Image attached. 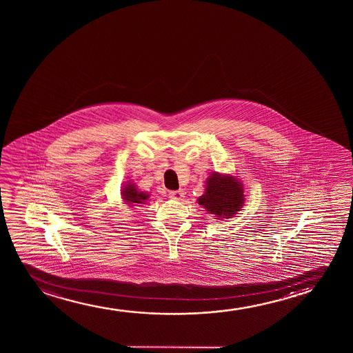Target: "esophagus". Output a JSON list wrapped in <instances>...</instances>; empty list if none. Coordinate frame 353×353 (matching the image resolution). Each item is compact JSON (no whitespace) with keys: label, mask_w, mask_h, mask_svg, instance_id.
<instances>
[{"label":"esophagus","mask_w":353,"mask_h":353,"mask_svg":"<svg viewBox=\"0 0 353 353\" xmlns=\"http://www.w3.org/2000/svg\"><path fill=\"white\" fill-rule=\"evenodd\" d=\"M170 198L176 199V200H182L184 198L183 190H174V192H170Z\"/></svg>","instance_id":"obj_1"}]
</instances>
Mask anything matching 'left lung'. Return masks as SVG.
Segmentation results:
<instances>
[{
  "mask_svg": "<svg viewBox=\"0 0 353 353\" xmlns=\"http://www.w3.org/2000/svg\"><path fill=\"white\" fill-rule=\"evenodd\" d=\"M243 200V189L236 179L232 176L214 174L210 176L206 190L199 198V203L217 217L229 218L240 210Z\"/></svg>",
  "mask_w": 353,
  "mask_h": 353,
  "instance_id": "obj_1",
  "label": "left lung"
}]
</instances>
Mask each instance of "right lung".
I'll return each mask as SVG.
<instances>
[{
	"instance_id": "obj_1",
	"label": "right lung",
	"mask_w": 353,
	"mask_h": 353,
	"mask_svg": "<svg viewBox=\"0 0 353 353\" xmlns=\"http://www.w3.org/2000/svg\"><path fill=\"white\" fill-rule=\"evenodd\" d=\"M123 196L126 203L134 205V206H140V203H145V200L148 199V195L143 192H139L135 185L132 184H126L125 188L123 189Z\"/></svg>"
}]
</instances>
